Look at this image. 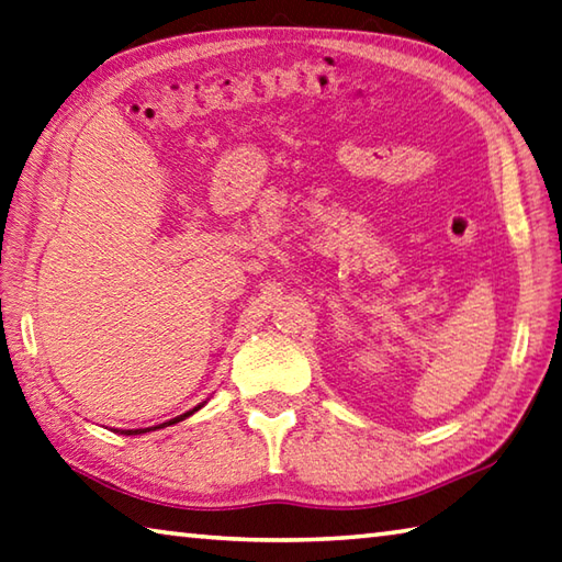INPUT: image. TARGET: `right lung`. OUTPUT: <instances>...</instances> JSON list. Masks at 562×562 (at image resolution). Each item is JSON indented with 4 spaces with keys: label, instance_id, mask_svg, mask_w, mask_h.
<instances>
[{
    "label": "right lung",
    "instance_id": "obj_1",
    "mask_svg": "<svg viewBox=\"0 0 562 562\" xmlns=\"http://www.w3.org/2000/svg\"><path fill=\"white\" fill-rule=\"evenodd\" d=\"M200 408V406H198ZM198 408H193V411H198ZM193 411H188V413H183V416H178V418H173V420H168V423H161V426H156V428H164V426H171V423H178V420H183V418H188L190 413ZM149 428H139V430H122V432H126V436H139V432H146Z\"/></svg>",
    "mask_w": 562,
    "mask_h": 562
}]
</instances>
